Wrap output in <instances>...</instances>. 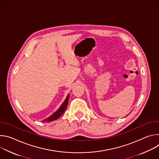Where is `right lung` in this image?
Wrapping results in <instances>:
<instances>
[{"mask_svg": "<svg viewBox=\"0 0 159 159\" xmlns=\"http://www.w3.org/2000/svg\"><path fill=\"white\" fill-rule=\"evenodd\" d=\"M69 96H70V94H69V95H68V96H66V99L65 100V101L63 102V104H62L61 106L60 107V108L54 113V114H53L52 116H50L48 117V118L44 119V120L43 121V122H44V123H46V122H51V121H54V120H57L58 118H60V117L63 114V112H65V111L66 109L68 102H69Z\"/></svg>", "mask_w": 159, "mask_h": 159, "instance_id": "1", "label": "right lung"}]
</instances>
